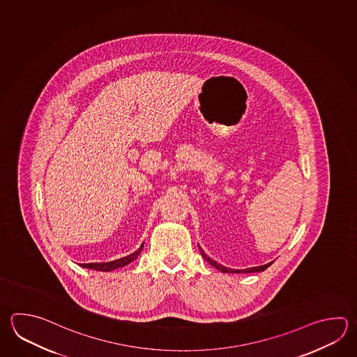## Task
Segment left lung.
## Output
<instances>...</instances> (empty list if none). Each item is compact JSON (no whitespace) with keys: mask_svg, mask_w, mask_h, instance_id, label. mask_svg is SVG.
<instances>
[{"mask_svg":"<svg viewBox=\"0 0 357 357\" xmlns=\"http://www.w3.org/2000/svg\"><path fill=\"white\" fill-rule=\"evenodd\" d=\"M200 248V247H199ZM200 252H202V256H203L204 259H206L208 262H209L210 265L214 266L217 270L219 271H222V273H261V271H265L266 268L268 267V266L271 265L273 262H270V264H267V265L264 266H257V267H250V268H245V270H234V268H228V267H224V266L219 265L217 264L214 259H210L206 255H205V252L200 248Z\"/></svg>","mask_w":357,"mask_h":357,"instance_id":"1","label":"left lung"}]
</instances>
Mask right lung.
<instances>
[{
  "instance_id": "add662e5",
  "label": "right lung",
  "mask_w": 357,
  "mask_h": 357,
  "mask_svg": "<svg viewBox=\"0 0 357 357\" xmlns=\"http://www.w3.org/2000/svg\"><path fill=\"white\" fill-rule=\"evenodd\" d=\"M142 250H143V245H140L139 250H137L132 255L123 257V259H115V261H112V262H104V264H84L82 267L92 268V270H96V271H112V270H116L119 267L130 264L132 261H134V259L139 256Z\"/></svg>"
}]
</instances>
